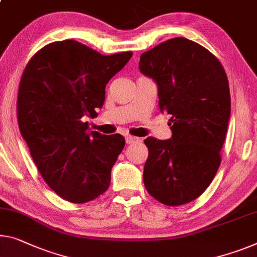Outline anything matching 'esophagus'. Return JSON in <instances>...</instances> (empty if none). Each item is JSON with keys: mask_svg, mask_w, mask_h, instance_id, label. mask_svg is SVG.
Listing matches in <instances>:
<instances>
[{"mask_svg": "<svg viewBox=\"0 0 257 257\" xmlns=\"http://www.w3.org/2000/svg\"><path fill=\"white\" fill-rule=\"evenodd\" d=\"M125 140H126V144H127V145H132V144H136V142H140L141 141L140 138L132 137V136H126L125 137Z\"/></svg>", "mask_w": 257, "mask_h": 257, "instance_id": "obj_1", "label": "esophagus"}]
</instances>
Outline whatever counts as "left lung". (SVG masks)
<instances>
[{
    "label": "left lung",
    "mask_w": 257,
    "mask_h": 257,
    "mask_svg": "<svg viewBox=\"0 0 257 257\" xmlns=\"http://www.w3.org/2000/svg\"><path fill=\"white\" fill-rule=\"evenodd\" d=\"M140 72L157 85L171 139L145 140L146 189L167 206L195 200L214 179L231 115L228 80L210 51L186 38L170 39L140 56Z\"/></svg>",
    "instance_id": "left-lung-1"
}]
</instances>
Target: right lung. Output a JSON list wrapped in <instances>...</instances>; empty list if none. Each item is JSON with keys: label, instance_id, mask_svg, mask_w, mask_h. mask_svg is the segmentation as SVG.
I'll return each mask as SVG.
<instances>
[{"label": "right lung", "instance_id": "obj_1", "mask_svg": "<svg viewBox=\"0 0 257 257\" xmlns=\"http://www.w3.org/2000/svg\"><path fill=\"white\" fill-rule=\"evenodd\" d=\"M132 51L103 56L74 40L49 43L27 63L17 100L19 130L48 186L72 203L108 189L123 151L120 134L88 131L87 117L102 108L105 86Z\"/></svg>", "mask_w": 257, "mask_h": 257}]
</instances>
